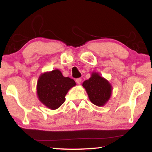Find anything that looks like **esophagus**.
Instances as JSON below:
<instances>
[{
  "mask_svg": "<svg viewBox=\"0 0 152 152\" xmlns=\"http://www.w3.org/2000/svg\"><path fill=\"white\" fill-rule=\"evenodd\" d=\"M81 81H82V79L81 78H77V79H76V83L78 84H80Z\"/></svg>",
  "mask_w": 152,
  "mask_h": 152,
  "instance_id": "esophagus-1",
  "label": "esophagus"
}]
</instances>
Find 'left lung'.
Returning a JSON list of instances; mask_svg holds the SVG:
<instances>
[{
	"label": "left lung",
	"mask_w": 152,
	"mask_h": 152,
	"mask_svg": "<svg viewBox=\"0 0 152 152\" xmlns=\"http://www.w3.org/2000/svg\"><path fill=\"white\" fill-rule=\"evenodd\" d=\"M90 101L98 107L106 104L111 96L113 87L110 82L100 74L93 72L88 80L82 83Z\"/></svg>",
	"instance_id": "left-lung-1"
}]
</instances>
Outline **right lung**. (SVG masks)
<instances>
[{"label":"right lung","instance_id":"add662e5","mask_svg":"<svg viewBox=\"0 0 152 152\" xmlns=\"http://www.w3.org/2000/svg\"><path fill=\"white\" fill-rule=\"evenodd\" d=\"M76 82L69 77H64L60 70H53L41 74L37 84V95L39 101L48 109H58L64 101L69 90Z\"/></svg>","mask_w":152,"mask_h":152}]
</instances>
